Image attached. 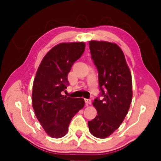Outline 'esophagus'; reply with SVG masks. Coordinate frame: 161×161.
Masks as SVG:
<instances>
[{
    "instance_id": "esophagus-1",
    "label": "esophagus",
    "mask_w": 161,
    "mask_h": 161,
    "mask_svg": "<svg viewBox=\"0 0 161 161\" xmlns=\"http://www.w3.org/2000/svg\"><path fill=\"white\" fill-rule=\"evenodd\" d=\"M85 100V103H86V104H91L92 103V100H90V99H84Z\"/></svg>"
}]
</instances>
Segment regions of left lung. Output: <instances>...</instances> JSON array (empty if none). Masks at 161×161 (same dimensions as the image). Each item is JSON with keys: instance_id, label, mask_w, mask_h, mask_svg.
I'll use <instances>...</instances> for the list:
<instances>
[{"instance_id": "left-lung-1", "label": "left lung", "mask_w": 161, "mask_h": 161, "mask_svg": "<svg viewBox=\"0 0 161 161\" xmlns=\"http://www.w3.org/2000/svg\"><path fill=\"white\" fill-rule=\"evenodd\" d=\"M89 49L103 98L94 99L97 115L88 125L92 135L104 138L119 128L128 112L133 97L131 73L122 49L115 43L90 41Z\"/></svg>"}]
</instances>
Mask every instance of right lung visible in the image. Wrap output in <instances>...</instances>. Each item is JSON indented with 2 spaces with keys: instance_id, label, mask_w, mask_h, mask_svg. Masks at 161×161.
<instances>
[{
  "instance_id": "right-lung-1",
  "label": "right lung",
  "mask_w": 161,
  "mask_h": 161,
  "mask_svg": "<svg viewBox=\"0 0 161 161\" xmlns=\"http://www.w3.org/2000/svg\"><path fill=\"white\" fill-rule=\"evenodd\" d=\"M84 42L61 43L45 55L37 69L32 92V105L37 119L48 136L59 138L68 132L72 119L85 105L83 98L64 96L68 74L80 58Z\"/></svg>"
}]
</instances>
